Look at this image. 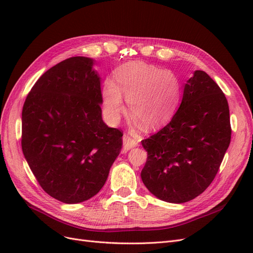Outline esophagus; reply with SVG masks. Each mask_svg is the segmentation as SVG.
I'll return each instance as SVG.
<instances>
[{"mask_svg":"<svg viewBox=\"0 0 253 253\" xmlns=\"http://www.w3.org/2000/svg\"><path fill=\"white\" fill-rule=\"evenodd\" d=\"M122 141H124V151L125 152H127L128 150L135 148L136 145H137V141L134 140L132 137H129L126 134L124 135V138H122Z\"/></svg>","mask_w":253,"mask_h":253,"instance_id":"34e87169","label":"esophagus"}]
</instances>
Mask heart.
I'll return each mask as SVG.
<instances>
[{
	"instance_id": "heart-1",
	"label": "heart",
	"mask_w": 253,
	"mask_h": 253,
	"mask_svg": "<svg viewBox=\"0 0 253 253\" xmlns=\"http://www.w3.org/2000/svg\"><path fill=\"white\" fill-rule=\"evenodd\" d=\"M128 111L144 127H155L169 120L178 108L180 84L177 77L140 61L120 65L114 80L108 78L102 87L103 113L112 124H117L124 114L125 98Z\"/></svg>"
}]
</instances>
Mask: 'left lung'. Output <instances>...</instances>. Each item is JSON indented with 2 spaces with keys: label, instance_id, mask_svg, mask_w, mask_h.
Listing matches in <instances>:
<instances>
[{
  "label": "left lung",
  "instance_id": "8db88e82",
  "mask_svg": "<svg viewBox=\"0 0 253 253\" xmlns=\"http://www.w3.org/2000/svg\"><path fill=\"white\" fill-rule=\"evenodd\" d=\"M230 139L225 94L208 74L195 71L171 121L141 141L148 152L140 174L144 186L168 203L193 200L215 177Z\"/></svg>",
  "mask_w": 253,
  "mask_h": 253
}]
</instances>
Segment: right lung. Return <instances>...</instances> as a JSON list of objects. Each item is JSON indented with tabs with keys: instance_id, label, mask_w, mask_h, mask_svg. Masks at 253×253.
Segmentation results:
<instances>
[{
	"instance_id": "right-lung-1",
	"label": "right lung",
	"mask_w": 253,
	"mask_h": 253,
	"mask_svg": "<svg viewBox=\"0 0 253 253\" xmlns=\"http://www.w3.org/2000/svg\"><path fill=\"white\" fill-rule=\"evenodd\" d=\"M94 60L72 57L45 72L22 111V151L42 189L65 204L96 195L122 148L102 120Z\"/></svg>"
}]
</instances>
